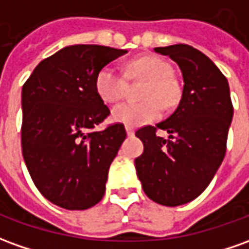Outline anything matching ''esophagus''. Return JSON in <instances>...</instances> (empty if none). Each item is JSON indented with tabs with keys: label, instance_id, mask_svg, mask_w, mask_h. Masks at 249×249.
<instances>
[{
	"label": "esophagus",
	"instance_id": "1",
	"mask_svg": "<svg viewBox=\"0 0 249 249\" xmlns=\"http://www.w3.org/2000/svg\"><path fill=\"white\" fill-rule=\"evenodd\" d=\"M126 133H127L128 137L134 135V128L131 127V126H126Z\"/></svg>",
	"mask_w": 249,
	"mask_h": 249
}]
</instances>
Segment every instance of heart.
Returning a JSON list of instances; mask_svg holds the SVG:
<instances>
[{
	"mask_svg": "<svg viewBox=\"0 0 249 249\" xmlns=\"http://www.w3.org/2000/svg\"><path fill=\"white\" fill-rule=\"evenodd\" d=\"M172 66L159 56H141L126 66V74L133 80H143L141 103H122L112 109V119L126 126H141L157 121L162 114V106L175 107L180 100L181 89L172 77ZM95 88L106 103H118L127 89V78L115 66H104L96 74Z\"/></svg>",
	"mask_w": 249,
	"mask_h": 249,
	"instance_id": "1",
	"label": "heart"
}]
</instances>
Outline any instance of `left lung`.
<instances>
[{
	"label": "left lung",
	"mask_w": 249,
	"mask_h": 249,
	"mask_svg": "<svg viewBox=\"0 0 249 249\" xmlns=\"http://www.w3.org/2000/svg\"><path fill=\"white\" fill-rule=\"evenodd\" d=\"M154 51L179 65L184 85L174 114L137 130L143 153L135 169L147 198L174 207L198 198L213 180L225 157L233 106L226 77L199 50L174 44ZM157 128L168 140L155 134Z\"/></svg>",
	"instance_id": "obj_1"
}]
</instances>
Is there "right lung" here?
<instances>
[{
  "label": "right lung",
  "mask_w": 249,
  "mask_h": 249,
  "mask_svg": "<svg viewBox=\"0 0 249 249\" xmlns=\"http://www.w3.org/2000/svg\"><path fill=\"white\" fill-rule=\"evenodd\" d=\"M126 53L97 44L68 46L43 59L23 85L24 161L36 188L56 206L85 210L104 196L126 130L115 123L90 131L109 115L95 80Z\"/></svg>",
  "instance_id": "add662e5"
}]
</instances>
